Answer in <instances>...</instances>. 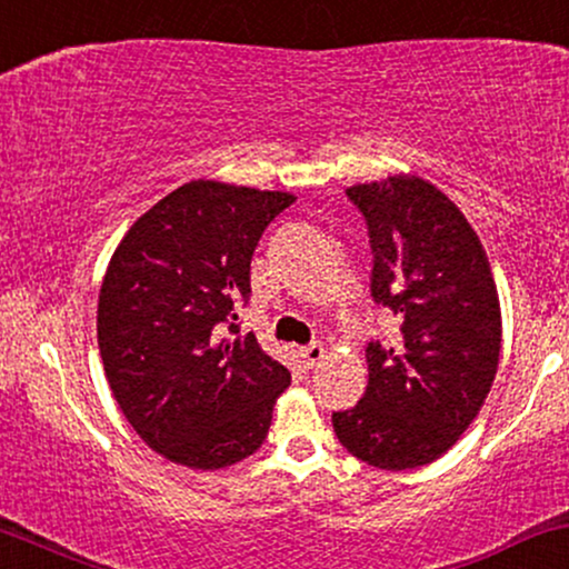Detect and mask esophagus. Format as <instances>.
I'll list each match as a JSON object with an SVG mask.
<instances>
[{
  "instance_id": "34e87169",
  "label": "esophagus",
  "mask_w": 569,
  "mask_h": 569,
  "mask_svg": "<svg viewBox=\"0 0 569 569\" xmlns=\"http://www.w3.org/2000/svg\"><path fill=\"white\" fill-rule=\"evenodd\" d=\"M299 355H301V359H305L307 368H315V365L326 359V349H322L320 343H309V347L299 349Z\"/></svg>"
}]
</instances>
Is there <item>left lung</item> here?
I'll use <instances>...</instances> for the list:
<instances>
[{
    "label": "left lung",
    "mask_w": 569,
    "mask_h": 569,
    "mask_svg": "<svg viewBox=\"0 0 569 569\" xmlns=\"http://www.w3.org/2000/svg\"><path fill=\"white\" fill-rule=\"evenodd\" d=\"M370 228L372 299L399 320L397 343L368 347V388L333 412L338 441L380 470H415L455 446L491 391L501 307L478 233L420 176L349 186Z\"/></svg>",
    "instance_id": "8db88e82"
}]
</instances>
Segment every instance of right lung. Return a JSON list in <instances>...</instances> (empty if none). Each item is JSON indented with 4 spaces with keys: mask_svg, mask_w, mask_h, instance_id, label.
<instances>
[{
    "mask_svg": "<svg viewBox=\"0 0 569 569\" xmlns=\"http://www.w3.org/2000/svg\"><path fill=\"white\" fill-rule=\"evenodd\" d=\"M297 199L222 181H189L120 239L97 307L107 383L141 441L191 470H220L260 449L291 372L254 333H239L236 301L268 222Z\"/></svg>",
    "mask_w": 569,
    "mask_h": 569,
    "instance_id": "obj_1",
    "label": "right lung"
}]
</instances>
